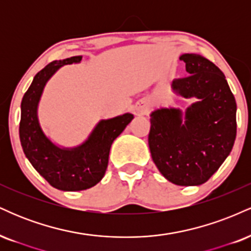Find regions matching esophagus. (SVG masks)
<instances>
[{"label": "esophagus", "instance_id": "esophagus-1", "mask_svg": "<svg viewBox=\"0 0 251 251\" xmlns=\"http://www.w3.org/2000/svg\"><path fill=\"white\" fill-rule=\"evenodd\" d=\"M135 112H137L139 116H144V114H148L149 112V107L148 105H146V102L144 101H139L137 103V106H135Z\"/></svg>", "mask_w": 251, "mask_h": 251}]
</instances>
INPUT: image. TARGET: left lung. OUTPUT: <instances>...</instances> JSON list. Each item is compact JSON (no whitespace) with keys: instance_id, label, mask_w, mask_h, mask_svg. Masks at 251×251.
I'll list each match as a JSON object with an SVG mask.
<instances>
[{"instance_id":"obj_1","label":"left lung","mask_w":251,"mask_h":251,"mask_svg":"<svg viewBox=\"0 0 251 251\" xmlns=\"http://www.w3.org/2000/svg\"><path fill=\"white\" fill-rule=\"evenodd\" d=\"M186 76L172 89L198 101L181 113L159 108L151 113L149 146L159 172L176 185L205 183L231 152L236 139V100L226 75L200 54H183ZM184 122H182V117Z\"/></svg>"}]
</instances>
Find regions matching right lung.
I'll use <instances>...</instances> for the list:
<instances>
[{
  "instance_id": "add662e5",
  "label": "right lung",
  "mask_w": 251,
  "mask_h": 251,
  "mask_svg": "<svg viewBox=\"0 0 251 251\" xmlns=\"http://www.w3.org/2000/svg\"><path fill=\"white\" fill-rule=\"evenodd\" d=\"M72 56L53 61L34 76L21 102L20 142L33 168L53 188L62 191H80L94 186L102 179L108 165L112 143L133 119V114L101 120L88 139L73 149L59 148L43 133L37 118V105L46 83L63 65L81 61Z\"/></svg>"
}]
</instances>
